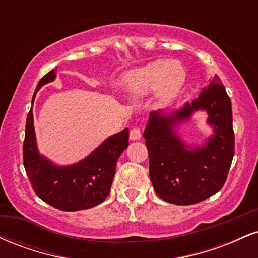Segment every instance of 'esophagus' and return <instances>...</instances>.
<instances>
[{"label": "esophagus", "instance_id": "esophagus-1", "mask_svg": "<svg viewBox=\"0 0 258 258\" xmlns=\"http://www.w3.org/2000/svg\"><path fill=\"white\" fill-rule=\"evenodd\" d=\"M142 137V131L139 127H133V128L130 131V138L132 139V141H137Z\"/></svg>", "mask_w": 258, "mask_h": 258}]
</instances>
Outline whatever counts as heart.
Listing matches in <instances>:
<instances>
[{
    "mask_svg": "<svg viewBox=\"0 0 258 258\" xmlns=\"http://www.w3.org/2000/svg\"><path fill=\"white\" fill-rule=\"evenodd\" d=\"M127 91L133 96H143L158 90L160 99H167L176 93L183 82V74L165 61H154L126 75Z\"/></svg>",
    "mask_w": 258,
    "mask_h": 258,
    "instance_id": "obj_1",
    "label": "heart"
}]
</instances>
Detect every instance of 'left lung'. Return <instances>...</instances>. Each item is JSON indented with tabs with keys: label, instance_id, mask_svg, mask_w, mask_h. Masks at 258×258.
<instances>
[{
	"label": "left lung",
	"instance_id": "left-lung-1",
	"mask_svg": "<svg viewBox=\"0 0 258 258\" xmlns=\"http://www.w3.org/2000/svg\"><path fill=\"white\" fill-rule=\"evenodd\" d=\"M205 110L215 135L204 147L188 148L174 135L173 126L194 111ZM149 154L154 190L167 203L191 205L220 191L234 156L232 103L221 79L215 76L191 103L167 116L150 115L143 133Z\"/></svg>",
	"mask_w": 258,
	"mask_h": 258
}]
</instances>
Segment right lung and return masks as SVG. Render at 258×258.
Instances as JSON below:
<instances>
[{
    "mask_svg": "<svg viewBox=\"0 0 258 258\" xmlns=\"http://www.w3.org/2000/svg\"><path fill=\"white\" fill-rule=\"evenodd\" d=\"M54 79V70H51L40 80L36 92ZM127 147L128 128H125L106 139L78 164L67 167L54 166L37 152L30 109L26 119L23 161L32 189L41 200L61 211H79L91 209L105 200L110 193L117 159Z\"/></svg>",
    "mask_w": 258,
    "mask_h": 258,
    "instance_id": "add662e5",
    "label": "right lung"
}]
</instances>
